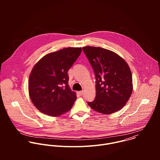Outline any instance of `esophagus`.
<instances>
[{
    "instance_id": "esophagus-1",
    "label": "esophagus",
    "mask_w": 160,
    "mask_h": 160,
    "mask_svg": "<svg viewBox=\"0 0 160 160\" xmlns=\"http://www.w3.org/2000/svg\"><path fill=\"white\" fill-rule=\"evenodd\" d=\"M78 94L80 95V96H82L83 94V91L82 90V91H79L78 92Z\"/></svg>"
}]
</instances>
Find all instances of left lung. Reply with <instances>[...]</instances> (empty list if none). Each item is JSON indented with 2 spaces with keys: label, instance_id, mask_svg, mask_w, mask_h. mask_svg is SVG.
<instances>
[{
  "label": "left lung",
  "instance_id": "left-lung-1",
  "mask_svg": "<svg viewBox=\"0 0 160 160\" xmlns=\"http://www.w3.org/2000/svg\"><path fill=\"white\" fill-rule=\"evenodd\" d=\"M92 66L96 82V96L88 106L96 111L109 115L120 110L130 98L132 75L127 62L111 51L97 47H83Z\"/></svg>",
  "mask_w": 160,
  "mask_h": 160
}]
</instances>
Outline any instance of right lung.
Segmentation results:
<instances>
[{"instance_id":"add662e5","label":"right lung","mask_w":160,"mask_h":160,"mask_svg":"<svg viewBox=\"0 0 160 160\" xmlns=\"http://www.w3.org/2000/svg\"><path fill=\"white\" fill-rule=\"evenodd\" d=\"M81 48H67L44 56L34 66L28 81L29 96L42 113L58 117L70 111L77 99L69 85L68 72Z\"/></svg>"}]
</instances>
